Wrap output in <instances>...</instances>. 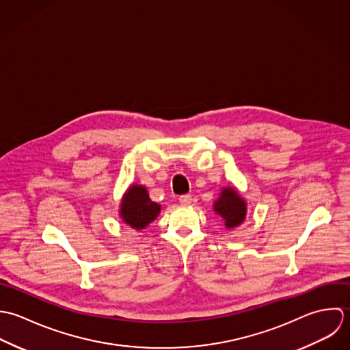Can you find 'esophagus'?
I'll return each mask as SVG.
<instances>
[{"instance_id": "esophagus-1", "label": "esophagus", "mask_w": 350, "mask_h": 350, "mask_svg": "<svg viewBox=\"0 0 350 350\" xmlns=\"http://www.w3.org/2000/svg\"><path fill=\"white\" fill-rule=\"evenodd\" d=\"M178 200H180V203L184 204V206L191 204V203H192V195H181Z\"/></svg>"}]
</instances>
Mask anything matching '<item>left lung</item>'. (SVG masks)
<instances>
[{
    "instance_id": "obj_1",
    "label": "left lung",
    "mask_w": 350,
    "mask_h": 350,
    "mask_svg": "<svg viewBox=\"0 0 350 350\" xmlns=\"http://www.w3.org/2000/svg\"><path fill=\"white\" fill-rule=\"evenodd\" d=\"M213 207L228 228L241 224L246 216V204L232 188H226Z\"/></svg>"
}]
</instances>
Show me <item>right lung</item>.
<instances>
[{
    "mask_svg": "<svg viewBox=\"0 0 350 350\" xmlns=\"http://www.w3.org/2000/svg\"><path fill=\"white\" fill-rule=\"evenodd\" d=\"M161 211V206L151 202L144 187L134 185L130 188L122 203V217L131 227L142 230L152 221Z\"/></svg>",
    "mask_w": 350,
    "mask_h": 350,
    "instance_id": "right-lung-1",
    "label": "right lung"
}]
</instances>
